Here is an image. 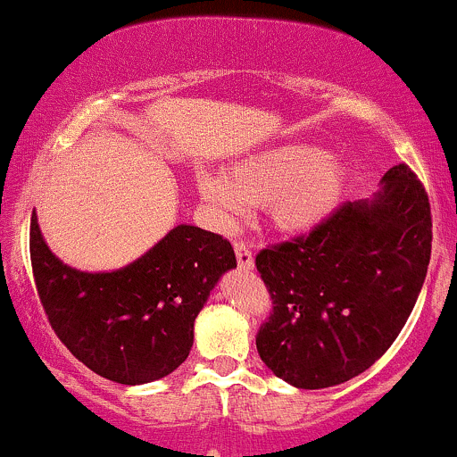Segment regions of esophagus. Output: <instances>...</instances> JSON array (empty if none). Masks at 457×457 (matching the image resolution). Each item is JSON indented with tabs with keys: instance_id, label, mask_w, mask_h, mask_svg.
Listing matches in <instances>:
<instances>
[{
	"instance_id": "1",
	"label": "esophagus",
	"mask_w": 457,
	"mask_h": 457,
	"mask_svg": "<svg viewBox=\"0 0 457 457\" xmlns=\"http://www.w3.org/2000/svg\"><path fill=\"white\" fill-rule=\"evenodd\" d=\"M235 254H237V263L242 270H253L254 266V257L253 250H250L244 242L235 244Z\"/></svg>"
}]
</instances>
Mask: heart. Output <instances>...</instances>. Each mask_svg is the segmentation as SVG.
I'll use <instances>...</instances> for the list:
<instances>
[{"label": "heart", "instance_id": "1", "mask_svg": "<svg viewBox=\"0 0 457 457\" xmlns=\"http://www.w3.org/2000/svg\"><path fill=\"white\" fill-rule=\"evenodd\" d=\"M346 168L307 144L263 150L230 168L228 176L203 174L198 189L222 224L239 222L248 204L266 207L283 233H307L325 222L342 198Z\"/></svg>", "mask_w": 457, "mask_h": 457}]
</instances>
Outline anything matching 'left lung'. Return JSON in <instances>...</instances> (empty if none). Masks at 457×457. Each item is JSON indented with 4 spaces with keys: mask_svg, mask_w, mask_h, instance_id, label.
Instances as JSON below:
<instances>
[{
    "mask_svg": "<svg viewBox=\"0 0 457 457\" xmlns=\"http://www.w3.org/2000/svg\"><path fill=\"white\" fill-rule=\"evenodd\" d=\"M431 209L405 163L372 200L340 204L305 235L254 259L272 312L257 331L270 370L303 390L353 379L392 346L425 283Z\"/></svg>",
    "mask_w": 457,
    "mask_h": 457,
    "instance_id": "8db88e82",
    "label": "left lung"
}]
</instances>
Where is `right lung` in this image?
I'll return each instance as SVG.
<instances>
[{
    "mask_svg": "<svg viewBox=\"0 0 457 457\" xmlns=\"http://www.w3.org/2000/svg\"><path fill=\"white\" fill-rule=\"evenodd\" d=\"M30 259L58 340L93 372L126 386L161 379L187 360L195 316L218 278L237 266L228 239L180 224L130 266L80 272L47 248L37 213Z\"/></svg>",
    "mask_w": 457,
    "mask_h": 457,
    "instance_id": "add662e5",
    "label": "right lung"
}]
</instances>
